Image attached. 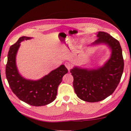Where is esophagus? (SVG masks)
<instances>
[{
	"mask_svg": "<svg viewBox=\"0 0 131 131\" xmlns=\"http://www.w3.org/2000/svg\"><path fill=\"white\" fill-rule=\"evenodd\" d=\"M65 65L66 66V68L68 69V70L69 71L72 68V65L70 63H69V62H66L65 63Z\"/></svg>",
	"mask_w": 131,
	"mask_h": 131,
	"instance_id": "obj_1",
	"label": "esophagus"
}]
</instances>
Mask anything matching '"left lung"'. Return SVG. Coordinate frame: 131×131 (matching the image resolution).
Returning a JSON list of instances; mask_svg holds the SVG:
<instances>
[{"label": "left lung", "mask_w": 131, "mask_h": 131, "mask_svg": "<svg viewBox=\"0 0 131 131\" xmlns=\"http://www.w3.org/2000/svg\"><path fill=\"white\" fill-rule=\"evenodd\" d=\"M93 44H107L112 50L110 58L102 67L87 70L75 67L70 70L77 96L88 102L101 101L114 92L124 70V59L119 41L105 32H99Z\"/></svg>", "instance_id": "obj_1"}]
</instances>
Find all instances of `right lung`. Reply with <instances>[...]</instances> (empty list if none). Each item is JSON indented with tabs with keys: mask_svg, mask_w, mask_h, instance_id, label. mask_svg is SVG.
<instances>
[{
	"mask_svg": "<svg viewBox=\"0 0 131 131\" xmlns=\"http://www.w3.org/2000/svg\"><path fill=\"white\" fill-rule=\"evenodd\" d=\"M30 39L26 36L19 37L10 47L6 66V78L13 92L21 101L34 106L47 105L56 98L58 87L68 70L62 65L39 80H29L22 77L17 70L15 57L19 43Z\"/></svg>",
	"mask_w": 131,
	"mask_h": 131,
	"instance_id": "obj_1",
	"label": "right lung"
}]
</instances>
